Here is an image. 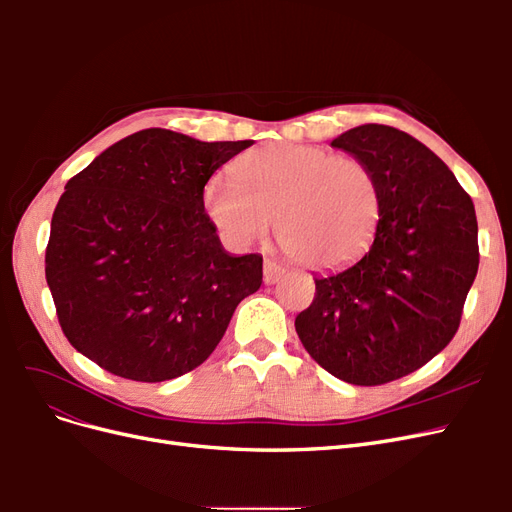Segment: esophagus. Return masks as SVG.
<instances>
[{
    "instance_id": "esophagus-1",
    "label": "esophagus",
    "mask_w": 512,
    "mask_h": 512,
    "mask_svg": "<svg viewBox=\"0 0 512 512\" xmlns=\"http://www.w3.org/2000/svg\"><path fill=\"white\" fill-rule=\"evenodd\" d=\"M284 275V267L277 265L273 260H265V284H275Z\"/></svg>"
}]
</instances>
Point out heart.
<instances>
[{
  "mask_svg": "<svg viewBox=\"0 0 512 512\" xmlns=\"http://www.w3.org/2000/svg\"><path fill=\"white\" fill-rule=\"evenodd\" d=\"M232 177L203 192L209 222L232 245L265 239L277 218L286 252L318 271H339L374 245L380 183L365 162L316 145H269L241 156Z\"/></svg>",
  "mask_w": 512,
  "mask_h": 512,
  "instance_id": "obj_1",
  "label": "heart"
}]
</instances>
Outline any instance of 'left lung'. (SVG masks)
<instances>
[{"label":"left lung","instance_id":"obj_1","mask_svg":"<svg viewBox=\"0 0 512 512\" xmlns=\"http://www.w3.org/2000/svg\"><path fill=\"white\" fill-rule=\"evenodd\" d=\"M331 145L374 170L382 220L359 262L314 277L316 297L294 329L331 376L378 386L412 374L455 337L478 271L476 213L448 166L406 132L365 123Z\"/></svg>","mask_w":512,"mask_h":512}]
</instances>
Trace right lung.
<instances>
[{"label":"right lung","mask_w":512,"mask_h":512,"mask_svg":"<svg viewBox=\"0 0 512 512\" xmlns=\"http://www.w3.org/2000/svg\"><path fill=\"white\" fill-rule=\"evenodd\" d=\"M254 141L141 130L74 175L51 220L44 273L61 331L119 378L188 374L262 284V256H230L203 207L211 175Z\"/></svg>","instance_id":"add662e5"}]
</instances>
